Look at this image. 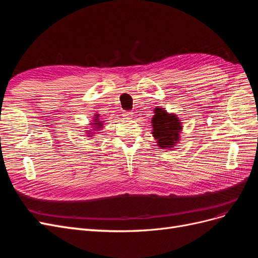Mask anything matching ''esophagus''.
Masks as SVG:
<instances>
[{
  "mask_svg": "<svg viewBox=\"0 0 258 258\" xmlns=\"http://www.w3.org/2000/svg\"><path fill=\"white\" fill-rule=\"evenodd\" d=\"M122 116H123V118H132V116H134V113H132L131 111H124L123 113H122Z\"/></svg>",
  "mask_w": 258,
  "mask_h": 258,
  "instance_id": "obj_1",
  "label": "esophagus"
}]
</instances>
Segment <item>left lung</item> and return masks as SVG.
Listing matches in <instances>:
<instances>
[{
    "instance_id": "left-lung-1",
    "label": "left lung",
    "mask_w": 258,
    "mask_h": 258,
    "mask_svg": "<svg viewBox=\"0 0 258 258\" xmlns=\"http://www.w3.org/2000/svg\"><path fill=\"white\" fill-rule=\"evenodd\" d=\"M152 123L153 135L160 147L170 148L177 143L182 126L175 115L168 114L162 108H156Z\"/></svg>"
}]
</instances>
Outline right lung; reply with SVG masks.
I'll use <instances>...</instances> for the list:
<instances>
[{"label":"right lung","instance_id":"right-lung-1","mask_svg":"<svg viewBox=\"0 0 258 258\" xmlns=\"http://www.w3.org/2000/svg\"><path fill=\"white\" fill-rule=\"evenodd\" d=\"M96 116H97V118L95 119V120H96V122H95V123H96V124H98V127H99V128H101V122H102V121H99V119H98V116H99V115H98V114H97Z\"/></svg>","mask_w":258,"mask_h":258}]
</instances>
